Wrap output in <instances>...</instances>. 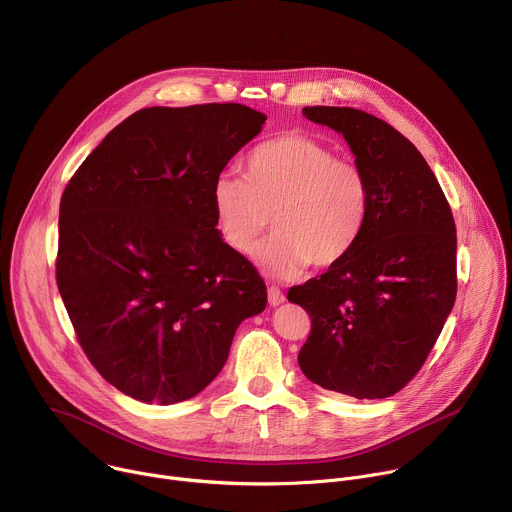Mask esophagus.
Masks as SVG:
<instances>
[{
  "mask_svg": "<svg viewBox=\"0 0 512 512\" xmlns=\"http://www.w3.org/2000/svg\"><path fill=\"white\" fill-rule=\"evenodd\" d=\"M267 298H269V306H279V304L285 302L283 291L279 287H275V285L267 287Z\"/></svg>",
  "mask_w": 512,
  "mask_h": 512,
  "instance_id": "esophagus-1",
  "label": "esophagus"
}]
</instances>
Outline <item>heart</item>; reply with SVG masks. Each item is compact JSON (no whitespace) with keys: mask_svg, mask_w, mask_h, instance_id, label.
<instances>
[{"mask_svg":"<svg viewBox=\"0 0 512 512\" xmlns=\"http://www.w3.org/2000/svg\"><path fill=\"white\" fill-rule=\"evenodd\" d=\"M210 204L218 237L243 257L255 253L271 221L275 235L259 263L269 275L291 279L310 263L330 269L352 253L369 218L371 184L322 139L289 131L255 145L243 178L218 176Z\"/></svg>","mask_w":512,"mask_h":512,"instance_id":"1","label":"heart"}]
</instances>
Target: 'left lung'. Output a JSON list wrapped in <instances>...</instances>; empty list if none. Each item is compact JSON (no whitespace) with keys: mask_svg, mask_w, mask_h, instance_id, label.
Segmentation results:
<instances>
[{"mask_svg":"<svg viewBox=\"0 0 512 512\" xmlns=\"http://www.w3.org/2000/svg\"><path fill=\"white\" fill-rule=\"evenodd\" d=\"M302 113L344 135L369 178L371 210L342 263L287 291L312 318L300 369L328 391L385 399L419 373L454 308L452 208L415 145L387 121L352 107Z\"/></svg>","mask_w":512,"mask_h":512,"instance_id":"obj_1","label":"left lung"}]
</instances>
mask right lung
<instances>
[{"label": "right lung", "instance_id": "obj_1", "mask_svg": "<svg viewBox=\"0 0 512 512\" xmlns=\"http://www.w3.org/2000/svg\"><path fill=\"white\" fill-rule=\"evenodd\" d=\"M265 119L239 103L141 109L62 192L58 291L93 367L137 401L198 395L239 324L267 306L263 277L218 237L210 204Z\"/></svg>", "mask_w": 512, "mask_h": 512}]
</instances>
